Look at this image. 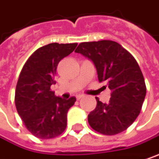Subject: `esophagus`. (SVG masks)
Returning a JSON list of instances; mask_svg holds the SVG:
<instances>
[{"mask_svg":"<svg viewBox=\"0 0 159 159\" xmlns=\"http://www.w3.org/2000/svg\"><path fill=\"white\" fill-rule=\"evenodd\" d=\"M83 97H84V95L80 94V95H77V96H76V99H77V100H80V99H82Z\"/></svg>","mask_w":159,"mask_h":159,"instance_id":"1","label":"esophagus"}]
</instances>
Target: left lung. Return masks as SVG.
Wrapping results in <instances>:
<instances>
[{"label":"left lung","instance_id":"8db88e82","mask_svg":"<svg viewBox=\"0 0 159 159\" xmlns=\"http://www.w3.org/2000/svg\"><path fill=\"white\" fill-rule=\"evenodd\" d=\"M75 52L93 61L99 82H106L111 91L108 103L96 98V108L88 115L90 126L103 135L122 132L139 116L146 96L139 64L129 52L111 40L80 43Z\"/></svg>","mask_w":159,"mask_h":159}]
</instances>
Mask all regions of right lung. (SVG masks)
<instances>
[{"instance_id": "add662e5", "label": "right lung", "mask_w": 159, "mask_h": 159, "mask_svg": "<svg viewBox=\"0 0 159 159\" xmlns=\"http://www.w3.org/2000/svg\"><path fill=\"white\" fill-rule=\"evenodd\" d=\"M76 43H50L29 57L20 74L15 90V105L27 129L39 139L61 135L67 121V111L76 99L64 100L51 91L61 59L75 50Z\"/></svg>"}]
</instances>
